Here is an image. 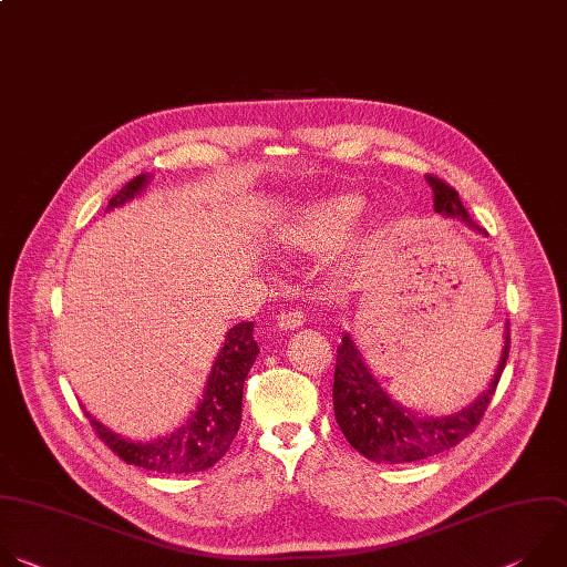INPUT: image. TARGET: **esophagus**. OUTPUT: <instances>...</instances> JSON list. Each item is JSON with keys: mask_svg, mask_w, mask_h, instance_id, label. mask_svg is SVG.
I'll return each instance as SVG.
<instances>
[{"mask_svg": "<svg viewBox=\"0 0 567 567\" xmlns=\"http://www.w3.org/2000/svg\"><path fill=\"white\" fill-rule=\"evenodd\" d=\"M303 312H299V310H288V312H281L279 317H277V328L279 330H295V328H299L301 323H303Z\"/></svg>", "mask_w": 567, "mask_h": 567, "instance_id": "esophagus-1", "label": "esophagus"}]
</instances>
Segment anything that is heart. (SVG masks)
Wrapping results in <instances>:
<instances>
[{"mask_svg":"<svg viewBox=\"0 0 567 567\" xmlns=\"http://www.w3.org/2000/svg\"><path fill=\"white\" fill-rule=\"evenodd\" d=\"M369 203L358 194H337L308 203L281 228V241L303 252H326L344 244L367 216Z\"/></svg>","mask_w":567,"mask_h":567,"instance_id":"b5f03b06","label":"heart"}]
</instances>
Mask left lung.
<instances>
[{
  "instance_id": "8db88e82",
  "label": "left lung",
  "mask_w": 567,
  "mask_h": 567,
  "mask_svg": "<svg viewBox=\"0 0 567 567\" xmlns=\"http://www.w3.org/2000/svg\"><path fill=\"white\" fill-rule=\"evenodd\" d=\"M433 192V209L446 218H458L474 233L487 235L467 214L458 192L444 181L426 174ZM509 358V321L503 330L501 360L487 389L465 409L451 415L415 413L393 400L367 367L355 339L344 332L337 347L332 406L334 420L353 449L373 463L404 465L442 454V451L463 442L481 422L492 402L503 369Z\"/></svg>"
}]
</instances>
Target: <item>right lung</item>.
Wrapping results in <instances>:
<instances>
[{
  "instance_id": "add662e5",
  "label": "right lung",
  "mask_w": 567,
  "mask_h": 567,
  "mask_svg": "<svg viewBox=\"0 0 567 567\" xmlns=\"http://www.w3.org/2000/svg\"><path fill=\"white\" fill-rule=\"evenodd\" d=\"M150 181L152 174H141L130 181L109 200L106 212L123 207L132 198L141 196ZM252 332V321H241L228 330L212 364L203 400L178 429L152 440H132L111 431L86 413L91 426L113 454H118L127 465L156 474H196L214 467L230 449L241 426L244 384L259 355Z\"/></svg>"
}]
</instances>
